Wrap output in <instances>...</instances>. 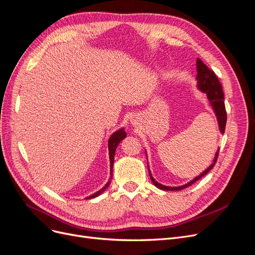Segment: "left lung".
Returning a JSON list of instances; mask_svg holds the SVG:
<instances>
[{"instance_id":"1","label":"left lung","mask_w":255,"mask_h":255,"mask_svg":"<svg viewBox=\"0 0 255 255\" xmlns=\"http://www.w3.org/2000/svg\"><path fill=\"white\" fill-rule=\"evenodd\" d=\"M197 86L198 88L201 90L204 94H206L208 101L211 102V105L214 110V113L217 117L218 120V125H219V129L221 134L225 133L226 129V123H227V112H226V106H225V96H223V91H222V86L220 82L218 81L217 75L214 73V71H212L210 68H208L203 61L198 58L197 59ZM218 154H219V149L217 150L215 154V157L212 165L208 167L206 170H204L201 174L196 176L194 180H191L190 182H188L187 184L183 185V186H179V187H170V186H165V185H161L158 182H156L155 180L153 179V176L149 170V175L150 179L153 182V184L159 189L163 190H181L186 188L190 185H192L194 183H196L198 180L201 179L202 176H204L207 172H210V170H212L213 167L215 166L216 161H217L218 158Z\"/></svg>"}]
</instances>
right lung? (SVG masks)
<instances>
[{"mask_svg":"<svg viewBox=\"0 0 255 255\" xmlns=\"http://www.w3.org/2000/svg\"><path fill=\"white\" fill-rule=\"evenodd\" d=\"M126 137H127V133H126V130L123 129V128H120V129H118V130H116V132L110 137V140H109V152H110V161H111V176H110V180H109V182L106 183V185H105V186H104L102 189H100L99 191L96 192V194L89 196V197L86 198V199H92V198H96V197L100 196V195L102 194L103 191H105V189H106L107 187L110 186L111 180H112V177H113L112 174H113V166H114L115 152H116V149H117L118 144L120 143V141H121L122 139H125Z\"/></svg>","mask_w":255,"mask_h":255,"instance_id":"1","label":"right lung"}]
</instances>
